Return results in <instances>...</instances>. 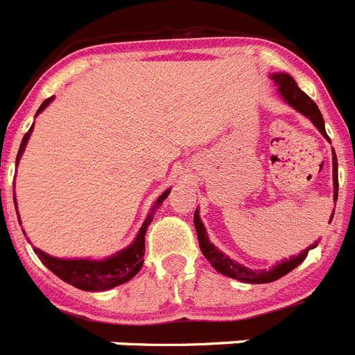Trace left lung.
I'll list each match as a JSON object with an SVG mask.
<instances>
[{
	"label": "left lung",
	"instance_id": "left-lung-1",
	"mask_svg": "<svg viewBox=\"0 0 355 355\" xmlns=\"http://www.w3.org/2000/svg\"><path fill=\"white\" fill-rule=\"evenodd\" d=\"M271 78L275 80V84L279 86V93L280 97L284 98L291 107H295L297 112L306 115V117L310 119L311 123L315 124V128L324 135L326 139H330L326 135V130H324V119H322L321 112H319V107L313 101H311L308 95H306L302 89H299L297 86V82L291 78L290 75H286V73H275L271 75ZM337 157H336V152H334V189H336V194H337ZM194 225H196V232H198V242H200V249L201 253L205 254V258L209 262L212 263V268L216 269L218 273L225 275V277H231V279H236V280H242V282H249V284H266V282H273V280L280 279V277H284L299 266L306 257H308V251L310 249L315 248V243L308 248L306 251L299 253V257H291L290 260H284V262L277 263L273 266L271 269H262V271H253V269L245 268L242 263L234 262L231 258L223 254L220 249H216L209 242V236H207V231L203 223L200 220V212L196 209L194 212Z\"/></svg>",
	"mask_w": 355,
	"mask_h": 355
}]
</instances>
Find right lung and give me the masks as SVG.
I'll use <instances>...</instances> for the list:
<instances>
[{
    "mask_svg": "<svg viewBox=\"0 0 355 355\" xmlns=\"http://www.w3.org/2000/svg\"><path fill=\"white\" fill-rule=\"evenodd\" d=\"M55 97L47 98V101L42 102V106L38 107V113L44 112L45 107L49 106V102ZM36 113V115H38ZM33 132V126L27 133H25L24 141L19 144L18 157H16V164H18L19 157L24 154L25 146H27V141H29V135ZM170 194L168 191H164L163 194L157 198V201L152 207V211L144 220L141 231H139L137 238L133 240V243H130L128 248L119 251L117 254L106 258V260H89V258H80V260H65V258H55L49 257L44 251H40L38 248H34V253L38 254V258L47 266V268L60 277L64 282L75 286L78 290L84 291H104L110 290V288H115V286H121L124 282H128L130 279H133L135 275L139 273V269L143 268L144 262V234H146V229L154 220V211L163 203ZM14 207H16V198H14ZM19 222V216H18Z\"/></svg>",
    "mask_w": 355,
    "mask_h": 355,
    "instance_id": "obj_1",
    "label": "right lung"
}]
</instances>
